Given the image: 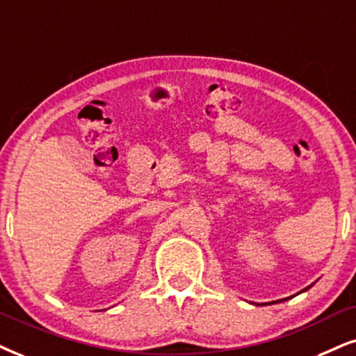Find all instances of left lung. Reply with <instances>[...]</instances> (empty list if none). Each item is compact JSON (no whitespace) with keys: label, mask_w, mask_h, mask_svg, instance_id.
I'll return each mask as SVG.
<instances>
[{"label":"left lung","mask_w":356,"mask_h":356,"mask_svg":"<svg viewBox=\"0 0 356 356\" xmlns=\"http://www.w3.org/2000/svg\"><path fill=\"white\" fill-rule=\"evenodd\" d=\"M307 289H309V287H305V289H304V291H307Z\"/></svg>","instance_id":"left-lung-1"}]
</instances>
